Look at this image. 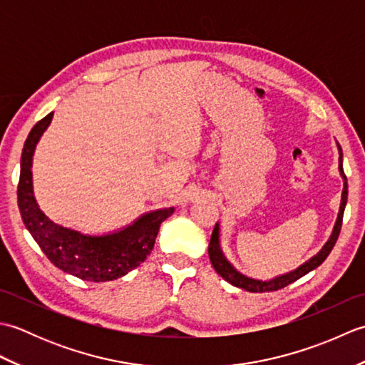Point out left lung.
<instances>
[{
	"label": "left lung",
	"mask_w": 365,
	"mask_h": 365,
	"mask_svg": "<svg viewBox=\"0 0 365 365\" xmlns=\"http://www.w3.org/2000/svg\"><path fill=\"white\" fill-rule=\"evenodd\" d=\"M339 152H340L339 170H340V175L344 177L342 204H340V212H339V216H337V222L334 226V230H332V235L328 240V243L323 246V250L319 254L314 255V257L309 262H306L304 265H301L299 268L292 271V273H287V274H282L279 277H274V279H271V281H257V279H251V277H247L242 273H238V271L226 260V257H224V254H222L221 247H220V226L216 224L215 229H213L212 238H210V245H208V255H210L212 265H213L216 273H218L222 279H226L229 284L240 287V289H243L246 292L263 293V292H274V290H279V289H284V287H287L294 281H298L299 277L307 274L309 271H312L319 265H322L324 259H327L329 252L332 251V247H334L337 238H339L340 227H342V220H344V210H345V205H346V196H348L346 175H345L344 168H342V149H340V145H339Z\"/></svg>",
	"instance_id": "left-lung-1"
}]
</instances>
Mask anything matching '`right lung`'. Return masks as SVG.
Masks as SVG:
<instances>
[{
  "instance_id": "right-lung-1",
  "label": "right lung",
  "mask_w": 365,
  "mask_h": 365,
  "mask_svg": "<svg viewBox=\"0 0 365 365\" xmlns=\"http://www.w3.org/2000/svg\"><path fill=\"white\" fill-rule=\"evenodd\" d=\"M53 113L38 120L23 145L17 199L21 220L43 254L54 267L83 281H113L147 259L155 245L161 222L174 208L150 212L131 226L103 237L83 235L50 221L37 207L33 196V153L42 133L50 125Z\"/></svg>"
}]
</instances>
